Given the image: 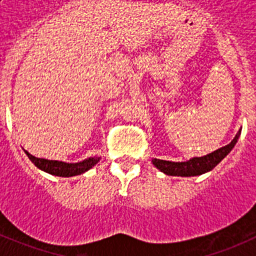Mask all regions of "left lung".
<instances>
[{
	"mask_svg": "<svg viewBox=\"0 0 256 256\" xmlns=\"http://www.w3.org/2000/svg\"><path fill=\"white\" fill-rule=\"evenodd\" d=\"M240 134H241V130H238L237 134L234 136V138L230 144L208 154V155L194 156V158L186 160V162H169V160L156 159V158H154L151 162H152L156 168L164 174H166V176H173V177H196V176H201V174L212 170L222 160L224 159L226 156L232 151V148H234V144H237Z\"/></svg>",
	"mask_w": 256,
	"mask_h": 256,
	"instance_id": "left-lung-1",
	"label": "left lung"
}]
</instances>
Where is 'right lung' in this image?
Instances as JSON below:
<instances>
[{
    "mask_svg": "<svg viewBox=\"0 0 256 256\" xmlns=\"http://www.w3.org/2000/svg\"><path fill=\"white\" fill-rule=\"evenodd\" d=\"M26 154L28 155L29 160L37 166L40 170L46 172V173L56 176V177H76L79 174L86 173L91 168H94L97 162H100V156H91L87 159L82 160L78 162H60V160H48L42 159V158H36L32 154H29L26 150Z\"/></svg>",
    "mask_w": 256,
    "mask_h": 256,
    "instance_id": "obj_1",
    "label": "right lung"
}]
</instances>
